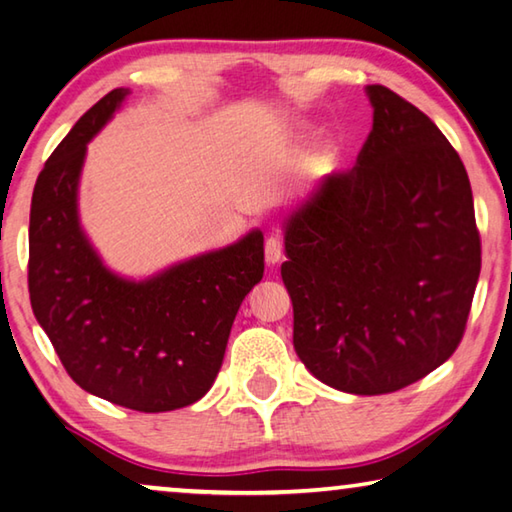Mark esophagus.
I'll use <instances>...</instances> for the list:
<instances>
[{
    "label": "esophagus",
    "mask_w": 512,
    "mask_h": 512,
    "mask_svg": "<svg viewBox=\"0 0 512 512\" xmlns=\"http://www.w3.org/2000/svg\"><path fill=\"white\" fill-rule=\"evenodd\" d=\"M281 256H283L281 240L276 238V236H270V238L265 240V263L270 265V267H274L276 263L281 261Z\"/></svg>",
    "instance_id": "obj_1"
}]
</instances>
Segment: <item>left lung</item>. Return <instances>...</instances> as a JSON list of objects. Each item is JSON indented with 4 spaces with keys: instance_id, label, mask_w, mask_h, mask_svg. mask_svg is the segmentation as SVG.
I'll list each match as a JSON object with an SVG mask.
<instances>
[{
    "instance_id": "1",
    "label": "left lung",
    "mask_w": 512,
    "mask_h": 512,
    "mask_svg": "<svg viewBox=\"0 0 512 512\" xmlns=\"http://www.w3.org/2000/svg\"><path fill=\"white\" fill-rule=\"evenodd\" d=\"M356 167L326 177L283 222L295 351L315 379L385 395L424 379L463 338L481 272L465 165L385 86Z\"/></svg>"
}]
</instances>
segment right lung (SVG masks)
Instances as JSON below:
<instances>
[{
    "mask_svg": "<svg viewBox=\"0 0 512 512\" xmlns=\"http://www.w3.org/2000/svg\"><path fill=\"white\" fill-rule=\"evenodd\" d=\"M115 88L79 117L38 174L29 220L31 308L72 381L111 404L165 413L211 390L242 299L263 279V233L147 279L113 272L79 220L88 142L120 111Z\"/></svg>",
    "mask_w": 512,
    "mask_h": 512,
    "instance_id": "right-lung-1",
    "label": "right lung"
}]
</instances>
